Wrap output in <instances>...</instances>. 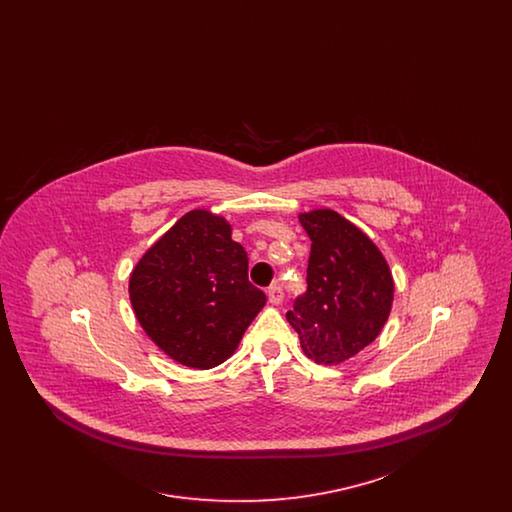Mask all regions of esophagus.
<instances>
[{
  "label": "esophagus",
  "mask_w": 512,
  "mask_h": 512,
  "mask_svg": "<svg viewBox=\"0 0 512 512\" xmlns=\"http://www.w3.org/2000/svg\"><path fill=\"white\" fill-rule=\"evenodd\" d=\"M268 301L272 303V305H278V303H282V299H284V292H282V288L278 286V284H274V286H270L267 290Z\"/></svg>",
  "instance_id": "esophagus-1"
}]
</instances>
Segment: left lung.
<instances>
[{"instance_id":"obj_1","label":"left lung","mask_w":512,"mask_h":512,"mask_svg":"<svg viewBox=\"0 0 512 512\" xmlns=\"http://www.w3.org/2000/svg\"><path fill=\"white\" fill-rule=\"evenodd\" d=\"M299 222L313 242L307 292L286 318L309 359L340 365L384 330L395 292L390 265L361 228L332 209L301 213Z\"/></svg>"}]
</instances>
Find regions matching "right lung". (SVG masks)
Wrapping results in <instances>:
<instances>
[{
	"label": "right lung",
	"instance_id": "right-lung-1",
	"mask_svg": "<svg viewBox=\"0 0 512 512\" xmlns=\"http://www.w3.org/2000/svg\"><path fill=\"white\" fill-rule=\"evenodd\" d=\"M128 293L151 341L197 370L224 363L267 303L247 278V253L230 222L207 209L186 213L147 249Z\"/></svg>",
	"mask_w": 512,
	"mask_h": 512
}]
</instances>
